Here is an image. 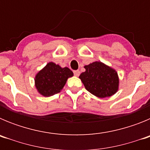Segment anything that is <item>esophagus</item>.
<instances>
[{
	"label": "esophagus",
	"mask_w": 150,
	"mask_h": 150,
	"mask_svg": "<svg viewBox=\"0 0 150 150\" xmlns=\"http://www.w3.org/2000/svg\"><path fill=\"white\" fill-rule=\"evenodd\" d=\"M74 75H75V76H78L79 75V74H80V72H79V71H74Z\"/></svg>",
	"instance_id": "1"
}]
</instances>
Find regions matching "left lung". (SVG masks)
Segmentation results:
<instances>
[{
    "label": "left lung",
    "mask_w": 150,
    "mask_h": 150,
    "mask_svg": "<svg viewBox=\"0 0 150 150\" xmlns=\"http://www.w3.org/2000/svg\"><path fill=\"white\" fill-rule=\"evenodd\" d=\"M85 72L79 75L85 88L95 96L104 98L116 93L120 79L116 70L100 62L85 65Z\"/></svg>",
    "instance_id": "1"
}]
</instances>
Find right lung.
<instances>
[{
	"mask_svg": "<svg viewBox=\"0 0 150 150\" xmlns=\"http://www.w3.org/2000/svg\"><path fill=\"white\" fill-rule=\"evenodd\" d=\"M74 76L68 67H62L54 62H49L36 74L35 87L44 97H50L59 93L66 84L67 79Z\"/></svg>",
	"mask_w": 150,
	"mask_h": 150,
	"instance_id": "obj_1",
	"label": "right lung"
}]
</instances>
